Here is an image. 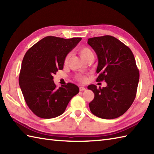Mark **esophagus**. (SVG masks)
<instances>
[{
    "mask_svg": "<svg viewBox=\"0 0 154 154\" xmlns=\"http://www.w3.org/2000/svg\"><path fill=\"white\" fill-rule=\"evenodd\" d=\"M79 90L81 91H85L86 90V89L85 87H79Z\"/></svg>",
    "mask_w": 154,
    "mask_h": 154,
    "instance_id": "34e87169",
    "label": "esophagus"
}]
</instances>
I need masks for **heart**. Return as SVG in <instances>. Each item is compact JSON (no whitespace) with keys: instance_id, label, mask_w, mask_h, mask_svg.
Instances as JSON below:
<instances>
[{"instance_id":"1","label":"heart","mask_w":154,"mask_h":154,"mask_svg":"<svg viewBox=\"0 0 154 154\" xmlns=\"http://www.w3.org/2000/svg\"><path fill=\"white\" fill-rule=\"evenodd\" d=\"M79 53L81 55V57H82L83 60L87 61V60H90V59H94V54L93 51L91 50L88 47H82L79 50ZM71 57V54H69L66 56H65L64 59V63L67 64L69 61V59ZM77 79L78 81H81V82H85L86 81V77L83 75H79L77 76Z\"/></svg>"}]
</instances>
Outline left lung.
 <instances>
[{"label": "left lung", "mask_w": 154, "mask_h": 154, "mask_svg": "<svg viewBox=\"0 0 154 154\" xmlns=\"http://www.w3.org/2000/svg\"><path fill=\"white\" fill-rule=\"evenodd\" d=\"M98 57L97 81H105V87L88 86L94 99L89 104L94 115L104 119L122 116L131 106L136 95L140 74L130 49L111 35L88 39Z\"/></svg>", "instance_id": "left-lung-1"}]
</instances>
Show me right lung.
Listing matches in <instances>:
<instances>
[{
	"label": "right lung",
	"instance_id": "right-lung-1",
	"mask_svg": "<svg viewBox=\"0 0 154 154\" xmlns=\"http://www.w3.org/2000/svg\"><path fill=\"white\" fill-rule=\"evenodd\" d=\"M81 40V38L47 36L26 53L19 85L29 109L38 117L48 119L61 115L79 92V87L70 83L57 88L53 75L63 69L65 56Z\"/></svg>",
	"mask_w": 154,
	"mask_h": 154
}]
</instances>
